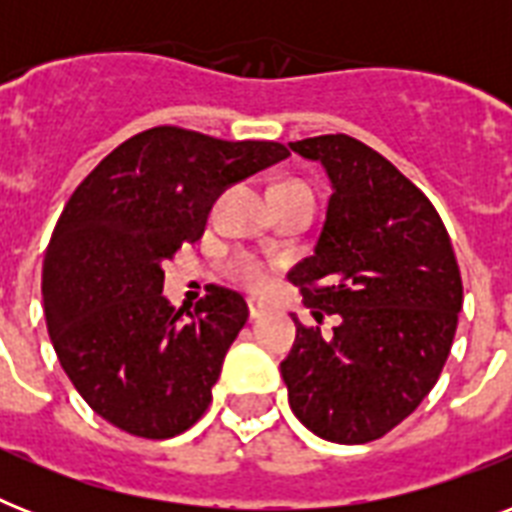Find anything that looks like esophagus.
<instances>
[{
  "instance_id": "34e87169",
  "label": "esophagus",
  "mask_w": 512,
  "mask_h": 512,
  "mask_svg": "<svg viewBox=\"0 0 512 512\" xmlns=\"http://www.w3.org/2000/svg\"><path fill=\"white\" fill-rule=\"evenodd\" d=\"M247 305H249V316H252V319H263L265 316V305L260 303V300H255V297H249L247 300Z\"/></svg>"
}]
</instances>
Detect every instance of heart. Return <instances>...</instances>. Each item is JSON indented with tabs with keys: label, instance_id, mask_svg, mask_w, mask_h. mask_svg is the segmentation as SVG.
I'll use <instances>...</instances> for the list:
<instances>
[{
	"label": "heart",
	"instance_id": "1",
	"mask_svg": "<svg viewBox=\"0 0 512 512\" xmlns=\"http://www.w3.org/2000/svg\"><path fill=\"white\" fill-rule=\"evenodd\" d=\"M231 273L239 281L249 284V287H263L265 284V268L252 257H239V260H233Z\"/></svg>",
	"mask_w": 512,
	"mask_h": 512
}]
</instances>
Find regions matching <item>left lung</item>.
I'll return each mask as SVG.
<instances>
[{
  "mask_svg": "<svg viewBox=\"0 0 512 512\" xmlns=\"http://www.w3.org/2000/svg\"><path fill=\"white\" fill-rule=\"evenodd\" d=\"M332 185L313 255L289 271L313 319L281 361L289 406L335 444L385 436L420 406L452 350L462 279L452 241L428 196L348 135L289 143Z\"/></svg>",
  "mask_w": 512,
  "mask_h": 512,
  "instance_id": "left-lung-1",
  "label": "left lung"
}]
</instances>
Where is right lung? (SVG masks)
I'll return each instance as SVG.
<instances>
[{
    "label": "right lung",
    "mask_w": 512,
    "mask_h": 512,
    "mask_svg": "<svg viewBox=\"0 0 512 512\" xmlns=\"http://www.w3.org/2000/svg\"><path fill=\"white\" fill-rule=\"evenodd\" d=\"M289 151L154 127L124 140L68 199L42 265L52 348L79 396L140 438H172L207 412L231 342L247 324L239 292L209 287L175 311L164 263L204 233L215 199Z\"/></svg>",
    "instance_id": "right-lung-1"
}]
</instances>
